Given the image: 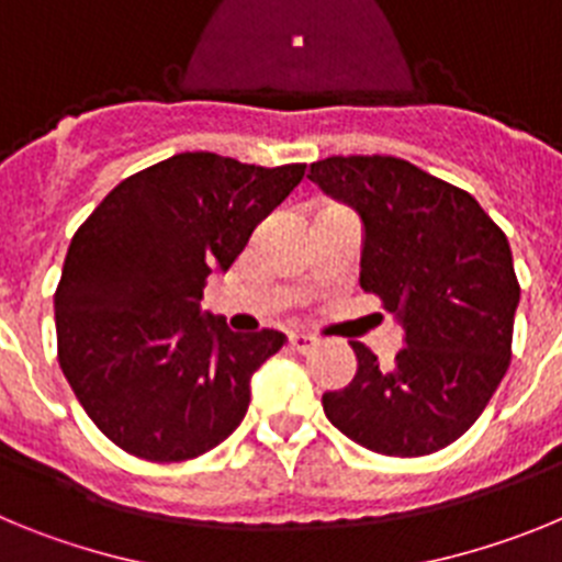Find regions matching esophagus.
<instances>
[{"instance_id": "obj_1", "label": "esophagus", "mask_w": 562, "mask_h": 562, "mask_svg": "<svg viewBox=\"0 0 562 562\" xmlns=\"http://www.w3.org/2000/svg\"><path fill=\"white\" fill-rule=\"evenodd\" d=\"M315 342L317 340L312 335H290V346L295 351H310L312 346H315Z\"/></svg>"}]
</instances>
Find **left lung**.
I'll use <instances>...</instances> for the list:
<instances>
[{
  "label": "left lung",
  "instance_id": "1",
  "mask_svg": "<svg viewBox=\"0 0 562 562\" xmlns=\"http://www.w3.org/2000/svg\"><path fill=\"white\" fill-rule=\"evenodd\" d=\"M310 180L360 213V286L405 331L391 366L351 342L357 374L324 394L326 416L382 456L448 448L493 400L513 357L520 286L504 231L470 193L400 157H326Z\"/></svg>",
  "mask_w": 562,
  "mask_h": 562
}]
</instances>
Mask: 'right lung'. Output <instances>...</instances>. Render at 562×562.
Returning <instances> with one entry per match:
<instances>
[{
    "instance_id": "add662e5",
    "label": "right lung",
    "mask_w": 562,
    "mask_h": 562,
    "mask_svg": "<svg viewBox=\"0 0 562 562\" xmlns=\"http://www.w3.org/2000/svg\"><path fill=\"white\" fill-rule=\"evenodd\" d=\"M304 171L173 154L112 188L78 227L56 290L58 362L117 448L186 461L241 425L250 376L286 337L231 331L200 301Z\"/></svg>"
}]
</instances>
